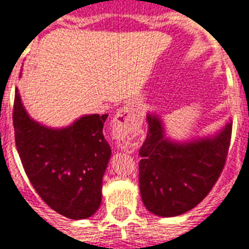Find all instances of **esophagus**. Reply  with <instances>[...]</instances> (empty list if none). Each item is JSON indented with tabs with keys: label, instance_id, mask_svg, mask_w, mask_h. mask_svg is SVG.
<instances>
[{
	"label": "esophagus",
	"instance_id": "1",
	"mask_svg": "<svg viewBox=\"0 0 249 249\" xmlns=\"http://www.w3.org/2000/svg\"><path fill=\"white\" fill-rule=\"evenodd\" d=\"M135 120V105L126 104L123 108L118 111V114L115 115L114 125L116 128L124 130L125 133L129 131L131 125L134 124Z\"/></svg>",
	"mask_w": 249,
	"mask_h": 249
}]
</instances>
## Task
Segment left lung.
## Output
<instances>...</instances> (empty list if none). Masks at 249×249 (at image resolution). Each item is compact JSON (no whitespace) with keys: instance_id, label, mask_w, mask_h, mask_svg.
Returning a JSON list of instances; mask_svg holds the SVG:
<instances>
[{"instance_id":"obj_1","label":"left lung","mask_w":249,"mask_h":249,"mask_svg":"<svg viewBox=\"0 0 249 249\" xmlns=\"http://www.w3.org/2000/svg\"><path fill=\"white\" fill-rule=\"evenodd\" d=\"M147 138L139 149V189L144 206L155 215H181L207 197L225 166L233 123L213 138L169 142L161 121L147 116Z\"/></svg>"}]
</instances>
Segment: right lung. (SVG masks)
<instances>
[{
    "label": "right lung",
    "mask_w": 249,
    "mask_h": 249,
    "mask_svg": "<svg viewBox=\"0 0 249 249\" xmlns=\"http://www.w3.org/2000/svg\"><path fill=\"white\" fill-rule=\"evenodd\" d=\"M108 115H86L53 130L28 116L15 92V144L26 177L52 210L72 220L87 219L102 201V178L111 156L104 135Z\"/></svg>",
    "instance_id": "obj_1"
}]
</instances>
